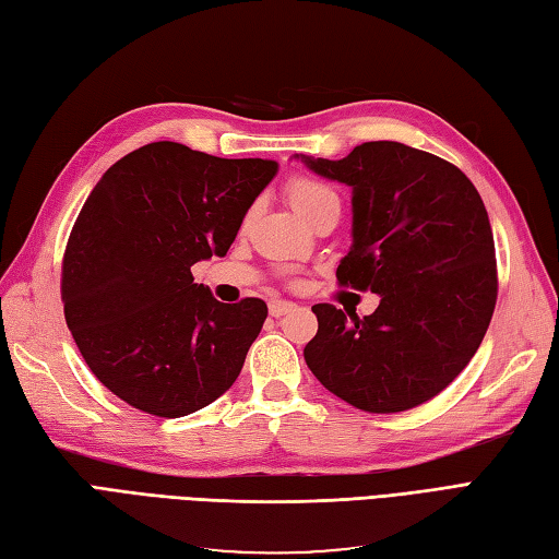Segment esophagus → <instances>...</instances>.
<instances>
[{
  "instance_id": "esophagus-1",
  "label": "esophagus",
  "mask_w": 559,
  "mask_h": 559,
  "mask_svg": "<svg viewBox=\"0 0 559 559\" xmlns=\"http://www.w3.org/2000/svg\"><path fill=\"white\" fill-rule=\"evenodd\" d=\"M293 309H295V305L293 302H285V300L269 302V314L271 317H283V314H288V311H293Z\"/></svg>"
}]
</instances>
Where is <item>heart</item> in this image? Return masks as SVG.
<instances>
[{"label":"heart","instance_id":"heart-1","mask_svg":"<svg viewBox=\"0 0 559 559\" xmlns=\"http://www.w3.org/2000/svg\"><path fill=\"white\" fill-rule=\"evenodd\" d=\"M285 198L293 204V210L305 221H311L321 212H341L338 192L326 180L311 174H297L285 180Z\"/></svg>","mask_w":559,"mask_h":559}]
</instances>
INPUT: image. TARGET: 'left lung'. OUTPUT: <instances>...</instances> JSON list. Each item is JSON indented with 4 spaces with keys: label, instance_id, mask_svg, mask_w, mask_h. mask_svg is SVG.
I'll use <instances>...</instances> for the list:
<instances>
[{
    "label": "left lung",
    "instance_id": "1",
    "mask_svg": "<svg viewBox=\"0 0 559 559\" xmlns=\"http://www.w3.org/2000/svg\"><path fill=\"white\" fill-rule=\"evenodd\" d=\"M353 188V248L335 278L381 295L373 314L314 305L305 361L321 385L371 414L436 397L476 355L498 300L496 242L481 194L455 164L379 140L309 159Z\"/></svg>",
    "mask_w": 559,
    "mask_h": 559
}]
</instances>
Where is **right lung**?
I'll return each mask as SVG.
<instances>
[{"mask_svg": "<svg viewBox=\"0 0 559 559\" xmlns=\"http://www.w3.org/2000/svg\"><path fill=\"white\" fill-rule=\"evenodd\" d=\"M276 162L150 142L87 194L61 262V302L102 385L154 417H186L236 383L266 302L224 305L190 266L224 257Z\"/></svg>", "mask_w": 559, "mask_h": 559, "instance_id": "add662e5", "label": "right lung"}]
</instances>
